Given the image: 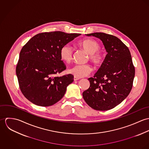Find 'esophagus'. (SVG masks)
I'll list each match as a JSON object with an SVG mask.
<instances>
[{"instance_id": "esophagus-1", "label": "esophagus", "mask_w": 149, "mask_h": 149, "mask_svg": "<svg viewBox=\"0 0 149 149\" xmlns=\"http://www.w3.org/2000/svg\"><path fill=\"white\" fill-rule=\"evenodd\" d=\"M80 79V78L79 77H74V81H77V80H79Z\"/></svg>"}]
</instances>
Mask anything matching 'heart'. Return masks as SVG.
I'll use <instances>...</instances> for the list:
<instances>
[{"instance_id":"heart-1","label":"heart","mask_w":149,"mask_h":149,"mask_svg":"<svg viewBox=\"0 0 149 149\" xmlns=\"http://www.w3.org/2000/svg\"><path fill=\"white\" fill-rule=\"evenodd\" d=\"M79 45L88 53V60L96 66H99L103 63L104 60V54L100 50V45L93 39H85L79 42ZM60 55L61 60L65 63H69L73 59V51L72 47L66 44L63 45L60 50ZM92 67L89 64H76L68 69V72L75 77L80 78L88 75L92 72Z\"/></svg>"}]
</instances>
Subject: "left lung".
<instances>
[{"label": "left lung", "mask_w": 149, "mask_h": 149, "mask_svg": "<svg viewBox=\"0 0 149 149\" xmlns=\"http://www.w3.org/2000/svg\"><path fill=\"white\" fill-rule=\"evenodd\" d=\"M99 38L107 52L106 57L83 96L89 106L98 111L111 109L129 95L135 76V67L127 46L118 37L104 33L86 34Z\"/></svg>", "instance_id": "1"}]
</instances>
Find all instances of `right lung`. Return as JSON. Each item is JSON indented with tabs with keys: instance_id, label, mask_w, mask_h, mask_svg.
<instances>
[{
	"instance_id": "obj_1",
	"label": "right lung",
	"mask_w": 149,
	"mask_h": 149,
	"mask_svg": "<svg viewBox=\"0 0 149 149\" xmlns=\"http://www.w3.org/2000/svg\"><path fill=\"white\" fill-rule=\"evenodd\" d=\"M80 35L60 31L41 33L23 46L16 73L22 93L27 100L39 106L48 107L63 97L74 76L72 74L55 76L66 68L60 50Z\"/></svg>"
}]
</instances>
